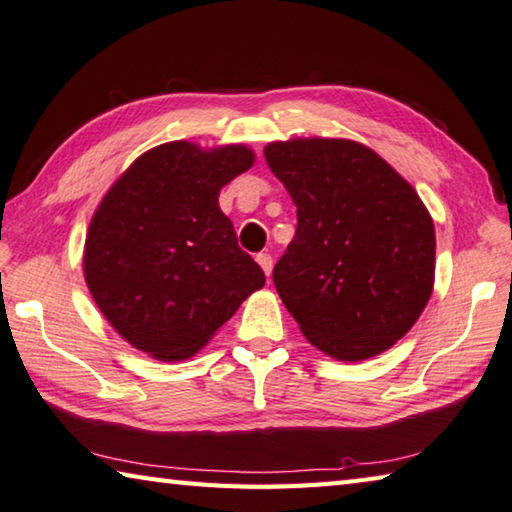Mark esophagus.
<instances>
[{"mask_svg": "<svg viewBox=\"0 0 512 512\" xmlns=\"http://www.w3.org/2000/svg\"><path fill=\"white\" fill-rule=\"evenodd\" d=\"M257 264L262 266V271L266 273V275H271V271H273V257L268 255V253H257Z\"/></svg>", "mask_w": 512, "mask_h": 512, "instance_id": "esophagus-1", "label": "esophagus"}]
</instances>
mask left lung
Here are the masks:
<instances>
[{
	"mask_svg": "<svg viewBox=\"0 0 512 512\" xmlns=\"http://www.w3.org/2000/svg\"><path fill=\"white\" fill-rule=\"evenodd\" d=\"M271 172L297 206L273 268L311 345L347 362L403 338L434 284V224L423 201L369 147L340 138L271 143Z\"/></svg>",
	"mask_w": 512,
	"mask_h": 512,
	"instance_id": "obj_1",
	"label": "left lung"
}]
</instances>
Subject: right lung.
<instances>
[{"label": "right lung", "instance_id": "obj_1", "mask_svg": "<svg viewBox=\"0 0 512 512\" xmlns=\"http://www.w3.org/2000/svg\"><path fill=\"white\" fill-rule=\"evenodd\" d=\"M253 152L192 143L154 147L120 176L91 219L85 280L120 336L159 360L197 353L246 297L259 264L237 244L219 190Z\"/></svg>", "mask_w": 512, "mask_h": 512}]
</instances>
